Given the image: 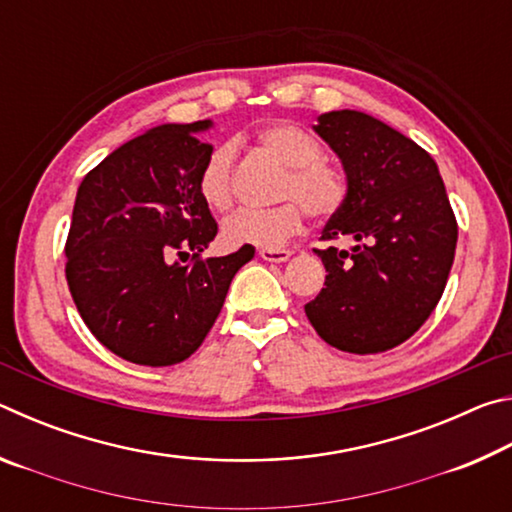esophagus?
I'll return each mask as SVG.
<instances>
[{
	"label": "esophagus",
	"instance_id": "34e87169",
	"mask_svg": "<svg viewBox=\"0 0 512 512\" xmlns=\"http://www.w3.org/2000/svg\"><path fill=\"white\" fill-rule=\"evenodd\" d=\"M259 257L266 259V262L282 264V262H287V259L291 257V250H284V248H262V250H259Z\"/></svg>",
	"mask_w": 512,
	"mask_h": 512
}]
</instances>
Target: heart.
I'll use <instances>...</instances> for the list:
<instances>
[{"label":"heart","mask_w":512,"mask_h":512,"mask_svg":"<svg viewBox=\"0 0 512 512\" xmlns=\"http://www.w3.org/2000/svg\"><path fill=\"white\" fill-rule=\"evenodd\" d=\"M259 149L273 155L287 167L277 189V198H293L268 210H241L223 223V239L230 246L280 248L284 241L302 228L306 207L311 216L334 214L345 201V178L339 169L323 160V146L314 135L291 121H271L255 135ZM232 162L235 151L223 144L207 155L198 192L216 212L230 210L235 203L232 185Z\"/></svg>","instance_id":"b5f03b06"}]
</instances>
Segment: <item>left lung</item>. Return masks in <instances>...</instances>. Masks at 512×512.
<instances>
[{"label":"left lung","mask_w":512,"mask_h":512,"mask_svg":"<svg viewBox=\"0 0 512 512\" xmlns=\"http://www.w3.org/2000/svg\"><path fill=\"white\" fill-rule=\"evenodd\" d=\"M314 131L345 171V201L314 250L325 289L305 305L309 323L352 354L391 350L436 309L452 271L458 228L438 164L409 137L359 110H332Z\"/></svg>","instance_id":"8db88e82"}]
</instances>
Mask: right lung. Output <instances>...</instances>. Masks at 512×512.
Segmentation results:
<instances>
[{"instance_id": "1", "label": "right lung", "mask_w": 512, "mask_h": 512, "mask_svg": "<svg viewBox=\"0 0 512 512\" xmlns=\"http://www.w3.org/2000/svg\"><path fill=\"white\" fill-rule=\"evenodd\" d=\"M210 119L162 124L121 144L76 192L65 255L67 284L90 332L117 357L173 366L205 341L232 277L255 257L241 246L198 259L216 221L198 192L212 144ZM193 255L194 265L173 260Z\"/></svg>"}]
</instances>
